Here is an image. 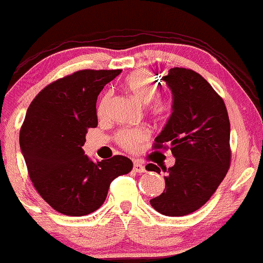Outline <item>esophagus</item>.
Wrapping results in <instances>:
<instances>
[{
  "mask_svg": "<svg viewBox=\"0 0 263 263\" xmlns=\"http://www.w3.org/2000/svg\"><path fill=\"white\" fill-rule=\"evenodd\" d=\"M134 171L136 172V174H143V172L146 171V168H145V166H143L142 163L135 162L134 163Z\"/></svg>",
  "mask_w": 263,
  "mask_h": 263,
  "instance_id": "obj_1",
  "label": "esophagus"
}]
</instances>
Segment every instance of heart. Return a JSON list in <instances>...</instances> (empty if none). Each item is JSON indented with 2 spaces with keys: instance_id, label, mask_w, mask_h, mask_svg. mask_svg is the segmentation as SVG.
I'll return each mask as SVG.
<instances>
[{
  "instance_id": "obj_1",
  "label": "heart",
  "mask_w": 263,
  "mask_h": 263,
  "mask_svg": "<svg viewBox=\"0 0 263 263\" xmlns=\"http://www.w3.org/2000/svg\"><path fill=\"white\" fill-rule=\"evenodd\" d=\"M125 87L129 95L134 97L141 105H147L154 100V97L157 93V85H156L155 80L149 76L147 72L136 71L129 73L125 80ZM109 102V95H105L103 99L101 100L99 105V115L102 116L106 112L107 105ZM170 108V102L164 99H156L152 105L151 111L155 115L166 114ZM147 132L142 128H132L125 129L120 134L118 140L120 143L127 149H136L143 141L146 140Z\"/></svg>"
}]
</instances>
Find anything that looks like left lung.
Segmentation results:
<instances>
[{"label": "left lung", "instance_id": "8db88e82", "mask_svg": "<svg viewBox=\"0 0 263 263\" xmlns=\"http://www.w3.org/2000/svg\"><path fill=\"white\" fill-rule=\"evenodd\" d=\"M163 82L172 92V114L155 138V148L168 145L176 162L166 172V189L149 201L164 216H186L211 198L230 167V120L223 100L197 72L171 68ZM147 171L160 174L154 163Z\"/></svg>", "mask_w": 263, "mask_h": 263}]
</instances>
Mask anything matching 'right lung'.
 <instances>
[{"label":"right lung","mask_w":263,"mask_h":263,"mask_svg":"<svg viewBox=\"0 0 263 263\" xmlns=\"http://www.w3.org/2000/svg\"><path fill=\"white\" fill-rule=\"evenodd\" d=\"M120 73L77 71L43 88L28 106L20 147L34 189L57 212L85 216L96 211L109 183L132 170L125 156L93 162L82 149L87 129L97 127V97Z\"/></svg>","instance_id":"right-lung-1"}]
</instances>
